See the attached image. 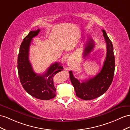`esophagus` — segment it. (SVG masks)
Wrapping results in <instances>:
<instances>
[{"label": "esophagus", "instance_id": "1", "mask_svg": "<svg viewBox=\"0 0 130 130\" xmlns=\"http://www.w3.org/2000/svg\"><path fill=\"white\" fill-rule=\"evenodd\" d=\"M72 59L71 58H69L68 60V61H67V63H68V65L69 66H71V64H72Z\"/></svg>", "mask_w": 130, "mask_h": 130}]
</instances>
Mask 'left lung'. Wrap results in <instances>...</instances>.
<instances>
[{
  "label": "left lung",
  "instance_id": "left-lung-1",
  "mask_svg": "<svg viewBox=\"0 0 130 130\" xmlns=\"http://www.w3.org/2000/svg\"><path fill=\"white\" fill-rule=\"evenodd\" d=\"M106 44V56L104 64L100 72L93 78L80 82L76 78L71 71H69L70 78L74 86L77 97L82 99L88 101L99 97L108 90L111 84L115 71V56L112 44L106 34L102 29ZM94 46L93 40L90 38L86 43L85 48L84 58L88 56Z\"/></svg>",
  "mask_w": 130,
  "mask_h": 130
}]
</instances>
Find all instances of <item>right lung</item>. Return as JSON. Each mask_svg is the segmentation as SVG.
Returning <instances> with one entry per match:
<instances>
[{"instance_id":"right-lung-1","label":"right lung","mask_w":130,"mask_h":130,"mask_svg":"<svg viewBox=\"0 0 130 130\" xmlns=\"http://www.w3.org/2000/svg\"><path fill=\"white\" fill-rule=\"evenodd\" d=\"M40 29L30 31L26 36L20 48L18 58V69L21 84L25 90L32 97L41 100H49L55 97L54 76L62 71L63 67L59 62L49 66L43 75L33 71L29 60V49L32 38L37 36Z\"/></svg>"}]
</instances>
